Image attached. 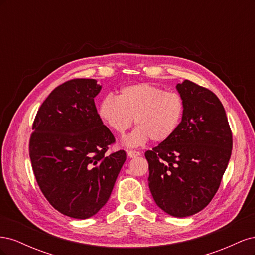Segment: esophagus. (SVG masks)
Segmentation results:
<instances>
[{
    "instance_id": "34e87169",
    "label": "esophagus",
    "mask_w": 255,
    "mask_h": 255,
    "mask_svg": "<svg viewBox=\"0 0 255 255\" xmlns=\"http://www.w3.org/2000/svg\"><path fill=\"white\" fill-rule=\"evenodd\" d=\"M127 153H128V156L130 158H134V157H137L140 155V152H138L136 150H128Z\"/></svg>"
}]
</instances>
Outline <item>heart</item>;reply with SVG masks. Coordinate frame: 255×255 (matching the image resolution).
Listing matches in <instances>:
<instances>
[{"label":"heart","mask_w":255,"mask_h":255,"mask_svg":"<svg viewBox=\"0 0 255 255\" xmlns=\"http://www.w3.org/2000/svg\"><path fill=\"white\" fill-rule=\"evenodd\" d=\"M183 114L180 94L146 83L122 88L118 98L107 96L99 105L100 118L120 136L135 120L137 128L125 139L128 146H138L149 139L168 140L179 128Z\"/></svg>","instance_id":"obj_1"}]
</instances>
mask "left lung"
<instances>
[{
    "label": "left lung",
    "mask_w": 255,
    "mask_h": 255,
    "mask_svg": "<svg viewBox=\"0 0 255 255\" xmlns=\"http://www.w3.org/2000/svg\"><path fill=\"white\" fill-rule=\"evenodd\" d=\"M176 88L184 114L176 132L148 150L149 188L155 203L174 217H187L212 201L232 153L226 111L213 91L185 80Z\"/></svg>",
    "instance_id": "1"
}]
</instances>
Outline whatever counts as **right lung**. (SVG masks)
Listing matches in <instances>:
<instances>
[{"label":"right lung","mask_w":255,"mask_h":255,"mask_svg":"<svg viewBox=\"0 0 255 255\" xmlns=\"http://www.w3.org/2000/svg\"><path fill=\"white\" fill-rule=\"evenodd\" d=\"M100 90L92 79L59 85L38 110L28 143L43 196L76 219L89 218L105 205L127 159L125 150L106 153L116 139L97 112Z\"/></svg>","instance_id":"add662e5"}]
</instances>
